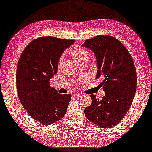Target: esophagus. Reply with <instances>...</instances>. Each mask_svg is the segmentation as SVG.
<instances>
[{
	"instance_id": "34e87169",
	"label": "esophagus",
	"mask_w": 152,
	"mask_h": 152,
	"mask_svg": "<svg viewBox=\"0 0 152 152\" xmlns=\"http://www.w3.org/2000/svg\"><path fill=\"white\" fill-rule=\"evenodd\" d=\"M73 95L74 96V97H80V96H82V95L79 94H73Z\"/></svg>"
}]
</instances>
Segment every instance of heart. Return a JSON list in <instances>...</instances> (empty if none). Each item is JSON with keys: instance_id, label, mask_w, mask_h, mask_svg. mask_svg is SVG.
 Here are the masks:
<instances>
[{"instance_id": "b5f03b06", "label": "heart", "mask_w": 152, "mask_h": 152, "mask_svg": "<svg viewBox=\"0 0 152 152\" xmlns=\"http://www.w3.org/2000/svg\"><path fill=\"white\" fill-rule=\"evenodd\" d=\"M69 55L78 64L84 61H88L90 57V53L86 48L77 46H74L70 49ZM62 60H63V57H61L58 62V67L61 66Z\"/></svg>"}]
</instances>
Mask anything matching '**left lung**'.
I'll use <instances>...</instances> for the list:
<instances>
[{
    "mask_svg": "<svg viewBox=\"0 0 152 152\" xmlns=\"http://www.w3.org/2000/svg\"><path fill=\"white\" fill-rule=\"evenodd\" d=\"M82 46L95 53L96 79L102 77L101 85L105 91L101 100L90 95L91 104L84 109L85 116L100 128L113 127L123 119L134 98L137 74L134 61L123 44L110 35H97Z\"/></svg>",
    "mask_w": 152,
    "mask_h": 152,
    "instance_id": "left-lung-1",
    "label": "left lung"
}]
</instances>
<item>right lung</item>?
I'll return each mask as SVG.
<instances>
[{"label": "right lung", "instance_id": "right-lung-1", "mask_svg": "<svg viewBox=\"0 0 152 152\" xmlns=\"http://www.w3.org/2000/svg\"><path fill=\"white\" fill-rule=\"evenodd\" d=\"M74 42L72 39L40 37L28 44L18 61V99L29 116L42 124L56 123L67 111L72 95L58 93L50 86V80L57 72L61 55Z\"/></svg>", "mask_w": 152, "mask_h": 152}]
</instances>
